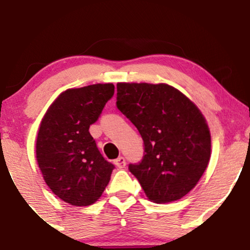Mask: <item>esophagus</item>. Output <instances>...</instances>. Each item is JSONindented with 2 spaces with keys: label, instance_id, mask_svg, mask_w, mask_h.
<instances>
[{
  "label": "esophagus",
  "instance_id": "1",
  "mask_svg": "<svg viewBox=\"0 0 250 250\" xmlns=\"http://www.w3.org/2000/svg\"><path fill=\"white\" fill-rule=\"evenodd\" d=\"M114 165H115L116 167L120 168V169L125 168V159L123 156L117 157L116 160H114Z\"/></svg>",
  "mask_w": 250,
  "mask_h": 250
}]
</instances>
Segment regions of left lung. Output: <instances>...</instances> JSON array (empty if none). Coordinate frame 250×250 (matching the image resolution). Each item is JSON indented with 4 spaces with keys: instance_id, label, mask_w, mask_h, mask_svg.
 Instances as JSON below:
<instances>
[{
    "instance_id": "obj_1",
    "label": "left lung",
    "mask_w": 250,
    "mask_h": 250,
    "mask_svg": "<svg viewBox=\"0 0 250 250\" xmlns=\"http://www.w3.org/2000/svg\"><path fill=\"white\" fill-rule=\"evenodd\" d=\"M116 105L141 134L145 155L129 165L155 203L182 199L197 185L210 159L207 121L185 94L166 83H117Z\"/></svg>"
}]
</instances>
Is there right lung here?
<instances>
[{
  "mask_svg": "<svg viewBox=\"0 0 250 250\" xmlns=\"http://www.w3.org/2000/svg\"><path fill=\"white\" fill-rule=\"evenodd\" d=\"M113 83L67 89L43 116L36 139V160L57 197L76 207L101 197L114 165L104 160L89 127L114 95Z\"/></svg>",
  "mask_w": 250,
  "mask_h": 250,
  "instance_id": "right-lung-1",
  "label": "right lung"
}]
</instances>
